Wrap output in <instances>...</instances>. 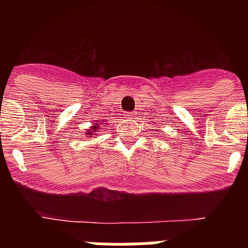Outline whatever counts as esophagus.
<instances>
[{
  "label": "esophagus",
  "mask_w": 248,
  "mask_h": 248,
  "mask_svg": "<svg viewBox=\"0 0 248 248\" xmlns=\"http://www.w3.org/2000/svg\"><path fill=\"white\" fill-rule=\"evenodd\" d=\"M124 115H125L126 118H129V119H134L135 115H137V113H134V111H126Z\"/></svg>",
  "instance_id": "obj_1"
}]
</instances>
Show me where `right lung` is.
<instances>
[{"instance_id": "add662e5", "label": "right lung", "mask_w": 248, "mask_h": 248, "mask_svg": "<svg viewBox=\"0 0 248 248\" xmlns=\"http://www.w3.org/2000/svg\"><path fill=\"white\" fill-rule=\"evenodd\" d=\"M97 130H99V129H98V124L97 125L92 126V129H89V131L87 133V135H89V137H91V135H94L95 133H97Z\"/></svg>"}]
</instances>
